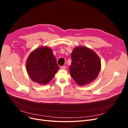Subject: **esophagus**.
Returning a JSON list of instances; mask_svg holds the SVG:
<instances>
[{
	"mask_svg": "<svg viewBox=\"0 0 128 128\" xmlns=\"http://www.w3.org/2000/svg\"><path fill=\"white\" fill-rule=\"evenodd\" d=\"M62 70H64V69L66 68V66H61L60 68Z\"/></svg>",
	"mask_w": 128,
	"mask_h": 128,
	"instance_id": "34e87169",
	"label": "esophagus"
}]
</instances>
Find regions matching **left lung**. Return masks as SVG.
I'll return each mask as SVG.
<instances>
[{
  "mask_svg": "<svg viewBox=\"0 0 128 128\" xmlns=\"http://www.w3.org/2000/svg\"><path fill=\"white\" fill-rule=\"evenodd\" d=\"M71 57L70 74L78 86L88 84L97 78L101 69V61L94 50L86 46H76Z\"/></svg>",
  "mask_w": 128,
  "mask_h": 128,
  "instance_id": "8db88e82",
  "label": "left lung"
}]
</instances>
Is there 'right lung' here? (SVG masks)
I'll list each match as a JSON object with an SVG mask.
<instances>
[{"label":"right lung","instance_id":"right-lung-1","mask_svg":"<svg viewBox=\"0 0 128 128\" xmlns=\"http://www.w3.org/2000/svg\"><path fill=\"white\" fill-rule=\"evenodd\" d=\"M27 73L34 82L40 85L49 83L59 69L52 50L41 46L32 52L26 61Z\"/></svg>","mask_w":128,"mask_h":128}]
</instances>
